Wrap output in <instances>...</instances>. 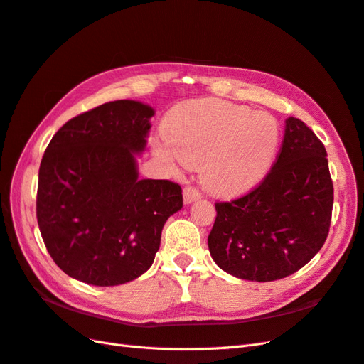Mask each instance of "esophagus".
I'll return each instance as SVG.
<instances>
[{"label": "esophagus", "instance_id": "esophagus-1", "mask_svg": "<svg viewBox=\"0 0 364 364\" xmlns=\"http://www.w3.org/2000/svg\"><path fill=\"white\" fill-rule=\"evenodd\" d=\"M200 198V192L196 191L195 188H186L183 191V201L184 204H192L193 201H196Z\"/></svg>", "mask_w": 364, "mask_h": 364}]
</instances>
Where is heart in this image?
Returning <instances> with one entry per match:
<instances>
[{
	"label": "heart",
	"mask_w": 364,
	"mask_h": 364,
	"mask_svg": "<svg viewBox=\"0 0 364 364\" xmlns=\"http://www.w3.org/2000/svg\"><path fill=\"white\" fill-rule=\"evenodd\" d=\"M157 143L175 168L201 164L207 192L223 198L242 195L272 169L280 143L277 120L264 111L223 100H191L166 120Z\"/></svg>",
	"instance_id": "heart-1"
}]
</instances>
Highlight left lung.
Instances as JSON below:
<instances>
[{
	"label": "left lung",
	"instance_id": "obj_1",
	"mask_svg": "<svg viewBox=\"0 0 364 364\" xmlns=\"http://www.w3.org/2000/svg\"><path fill=\"white\" fill-rule=\"evenodd\" d=\"M334 188L326 149L296 117L285 120L282 149L255 191L218 203L209 252L225 273L272 282L306 265L329 232Z\"/></svg>",
	"mask_w": 364,
	"mask_h": 364
}]
</instances>
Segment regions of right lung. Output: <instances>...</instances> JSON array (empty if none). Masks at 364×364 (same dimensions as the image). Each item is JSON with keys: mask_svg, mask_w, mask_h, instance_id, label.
<instances>
[{"mask_svg": "<svg viewBox=\"0 0 364 364\" xmlns=\"http://www.w3.org/2000/svg\"><path fill=\"white\" fill-rule=\"evenodd\" d=\"M155 109L114 100L71 119L39 166L36 218L56 265L96 287L131 282L151 268L164 223L183 207L169 180L139 178Z\"/></svg>", "mask_w": 364, "mask_h": 364, "instance_id": "add662e5", "label": "right lung"}]
</instances>
